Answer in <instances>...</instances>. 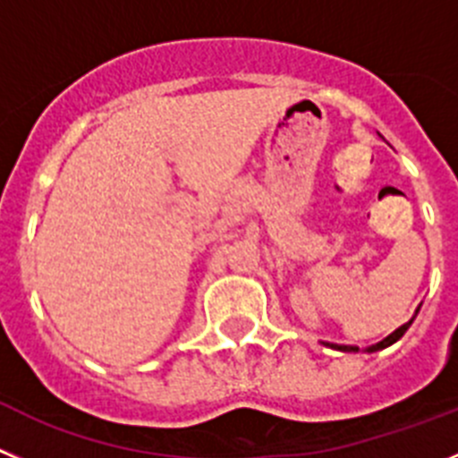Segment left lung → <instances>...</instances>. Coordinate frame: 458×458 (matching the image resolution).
Here are the masks:
<instances>
[{"label":"left lung","instance_id":"obj_1","mask_svg":"<svg viewBox=\"0 0 458 458\" xmlns=\"http://www.w3.org/2000/svg\"><path fill=\"white\" fill-rule=\"evenodd\" d=\"M411 324H413V319L409 321V324H403V327H399L397 331L394 333H390L388 337H386V340L383 342H378V344H374V347H369L368 352H378V349H386V347H390V344H393V342H397L399 337L403 335V333L409 331V327ZM328 347H333V349H342V352H358V349H353V347H340V344H328Z\"/></svg>","mask_w":458,"mask_h":458}]
</instances>
